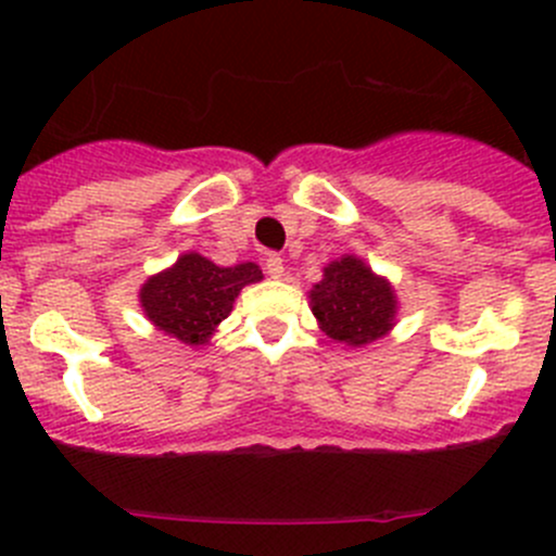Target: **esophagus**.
Here are the masks:
<instances>
[{
  "instance_id": "34e87169",
  "label": "esophagus",
  "mask_w": 556,
  "mask_h": 556,
  "mask_svg": "<svg viewBox=\"0 0 556 556\" xmlns=\"http://www.w3.org/2000/svg\"><path fill=\"white\" fill-rule=\"evenodd\" d=\"M266 274L271 279H282L285 277V261L279 255H268L266 257Z\"/></svg>"
}]
</instances>
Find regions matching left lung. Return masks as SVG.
I'll return each instance as SVG.
<instances>
[{
  "label": "left lung",
  "instance_id": "8db88e82",
  "mask_svg": "<svg viewBox=\"0 0 556 556\" xmlns=\"http://www.w3.org/2000/svg\"><path fill=\"white\" fill-rule=\"evenodd\" d=\"M309 304L319 330L352 350L384 339L401 309L390 279L357 255H341L323 268V279L309 290Z\"/></svg>",
  "mask_w": 556,
  "mask_h": 556
}]
</instances>
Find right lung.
<instances>
[{"instance_id": "obj_1", "label": "right lung", "mask_w": 556, "mask_h": 556, "mask_svg": "<svg viewBox=\"0 0 556 556\" xmlns=\"http://www.w3.org/2000/svg\"><path fill=\"white\" fill-rule=\"evenodd\" d=\"M261 279L257 263L217 266L199 252H182L169 268L144 279L139 306L153 328L169 339L185 346H206L242 288Z\"/></svg>"}]
</instances>
